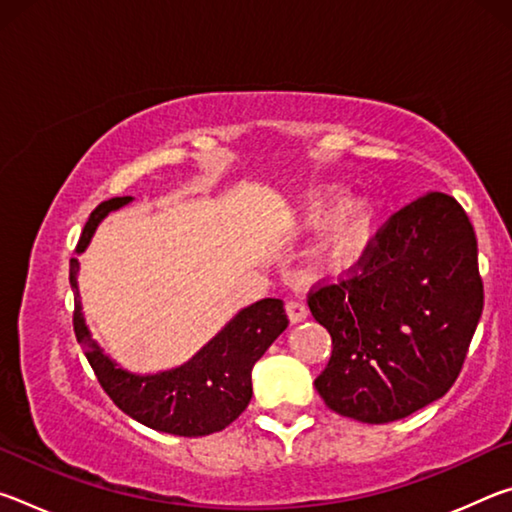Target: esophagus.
I'll return each instance as SVG.
<instances>
[{
	"instance_id": "34e87169",
	"label": "esophagus",
	"mask_w": 512,
	"mask_h": 512,
	"mask_svg": "<svg viewBox=\"0 0 512 512\" xmlns=\"http://www.w3.org/2000/svg\"><path fill=\"white\" fill-rule=\"evenodd\" d=\"M287 316H289V320H291V325H296V323H302V320H305V318L309 316V309H307L305 302L289 300V302H287Z\"/></svg>"
}]
</instances>
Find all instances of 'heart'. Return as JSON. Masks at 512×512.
Returning <instances> with one entry per match:
<instances>
[{"label":"heart","mask_w":512,"mask_h":512,"mask_svg":"<svg viewBox=\"0 0 512 512\" xmlns=\"http://www.w3.org/2000/svg\"><path fill=\"white\" fill-rule=\"evenodd\" d=\"M316 246V264L325 273H343L368 248L377 223V205L368 196L345 203L341 189L327 187L314 192L305 203L302 223L307 228H325Z\"/></svg>","instance_id":"obj_1"}]
</instances>
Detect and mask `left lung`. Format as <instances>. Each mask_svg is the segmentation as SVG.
Segmentation results:
<instances>
[{"instance_id": "left-lung-1", "label": "left lung", "mask_w": 512, "mask_h": 512, "mask_svg": "<svg viewBox=\"0 0 512 512\" xmlns=\"http://www.w3.org/2000/svg\"><path fill=\"white\" fill-rule=\"evenodd\" d=\"M359 264L309 296L334 345L316 391L345 418L384 424L440 400L461 372L483 311L476 235L452 196L429 192L391 216Z\"/></svg>"}]
</instances>
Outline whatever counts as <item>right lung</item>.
I'll list each match as a JSON object with an SVG mask.
<instances>
[{
	"instance_id": "add662e5",
	"label": "right lung",
	"mask_w": 512,
	"mask_h": 512,
	"mask_svg": "<svg viewBox=\"0 0 512 512\" xmlns=\"http://www.w3.org/2000/svg\"><path fill=\"white\" fill-rule=\"evenodd\" d=\"M131 201L133 196H124L101 203L85 223L76 255L85 253L110 212L121 210ZM79 268V259L69 262L76 341L81 343L103 391L121 411L155 431L185 438L210 436L246 411L253 397V366L289 325L282 300L264 298L239 309L192 359L176 368L133 372L92 339L76 280Z\"/></svg>"
}]
</instances>
